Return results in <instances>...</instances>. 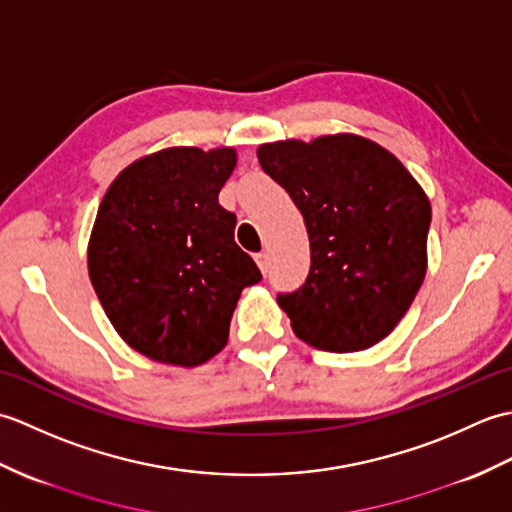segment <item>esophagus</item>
Segmentation results:
<instances>
[{"instance_id": "34e87169", "label": "esophagus", "mask_w": 512, "mask_h": 512, "mask_svg": "<svg viewBox=\"0 0 512 512\" xmlns=\"http://www.w3.org/2000/svg\"><path fill=\"white\" fill-rule=\"evenodd\" d=\"M255 262L259 266V270H262V273H266V270H268V253H257L255 255Z\"/></svg>"}]
</instances>
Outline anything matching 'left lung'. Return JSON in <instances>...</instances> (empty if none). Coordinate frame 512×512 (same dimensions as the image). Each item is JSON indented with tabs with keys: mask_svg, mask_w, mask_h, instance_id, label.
<instances>
[{
	"mask_svg": "<svg viewBox=\"0 0 512 512\" xmlns=\"http://www.w3.org/2000/svg\"><path fill=\"white\" fill-rule=\"evenodd\" d=\"M257 158L310 239L306 284L277 297L292 332L339 354L383 341L427 275V193L391 151L358 134L277 140Z\"/></svg>",
	"mask_w": 512,
	"mask_h": 512,
	"instance_id": "1",
	"label": "left lung"
}]
</instances>
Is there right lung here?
Instances as JSON below:
<instances>
[{
  "mask_svg": "<svg viewBox=\"0 0 512 512\" xmlns=\"http://www.w3.org/2000/svg\"><path fill=\"white\" fill-rule=\"evenodd\" d=\"M235 147H167L127 165L105 191L88 273L118 336L156 363L195 367L220 354L233 310L262 273L235 244L217 195Z\"/></svg>",
  "mask_w": 512,
  "mask_h": 512,
  "instance_id": "add662e5",
  "label": "right lung"
}]
</instances>
